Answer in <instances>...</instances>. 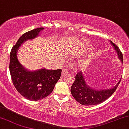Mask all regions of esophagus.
<instances>
[{
    "mask_svg": "<svg viewBox=\"0 0 129 129\" xmlns=\"http://www.w3.org/2000/svg\"><path fill=\"white\" fill-rule=\"evenodd\" d=\"M68 73V71L67 68H63L62 71V75H66Z\"/></svg>",
    "mask_w": 129,
    "mask_h": 129,
    "instance_id": "esophagus-1",
    "label": "esophagus"
}]
</instances>
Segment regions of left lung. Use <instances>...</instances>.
<instances>
[{"instance_id": "8db88e82", "label": "left lung", "mask_w": 129, "mask_h": 129, "mask_svg": "<svg viewBox=\"0 0 129 129\" xmlns=\"http://www.w3.org/2000/svg\"><path fill=\"white\" fill-rule=\"evenodd\" d=\"M114 49L116 50L119 59L123 62V53L117 46L111 41ZM120 81L114 87L110 89L96 90L86 84L83 74L81 71L76 76L74 83L71 87V92L74 98L83 105H93L99 104L107 100L114 93L120 84Z\"/></svg>"}]
</instances>
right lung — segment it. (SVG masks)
I'll return each mask as SVG.
<instances>
[{
	"instance_id": "add662e5",
	"label": "right lung",
	"mask_w": 129,
	"mask_h": 129,
	"mask_svg": "<svg viewBox=\"0 0 129 129\" xmlns=\"http://www.w3.org/2000/svg\"><path fill=\"white\" fill-rule=\"evenodd\" d=\"M43 28L40 27L25 33L11 51L9 70L12 83L18 92L30 101L41 100L48 96L52 92L61 75V69L49 70L42 68L36 71H27L18 59L17 50L21 44L25 40L35 38Z\"/></svg>"
}]
</instances>
